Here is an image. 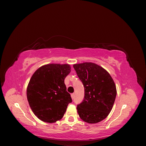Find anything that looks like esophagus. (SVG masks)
<instances>
[{"mask_svg": "<svg viewBox=\"0 0 146 146\" xmlns=\"http://www.w3.org/2000/svg\"><path fill=\"white\" fill-rule=\"evenodd\" d=\"M74 96H75V94H74V93H72V94H71V98H72V99H74Z\"/></svg>", "mask_w": 146, "mask_h": 146, "instance_id": "1", "label": "esophagus"}]
</instances>
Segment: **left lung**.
<instances>
[{
    "instance_id": "1",
    "label": "left lung",
    "mask_w": 146,
    "mask_h": 146,
    "mask_svg": "<svg viewBox=\"0 0 146 146\" xmlns=\"http://www.w3.org/2000/svg\"><path fill=\"white\" fill-rule=\"evenodd\" d=\"M73 67L85 88V96L77 109L86 122L104 120L111 111L116 96V88L110 74L92 63L76 64Z\"/></svg>"
}]
</instances>
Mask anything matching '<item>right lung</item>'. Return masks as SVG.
Listing matches in <instances>:
<instances>
[{
	"label": "right lung",
	"instance_id": "right-lung-1",
	"mask_svg": "<svg viewBox=\"0 0 146 146\" xmlns=\"http://www.w3.org/2000/svg\"><path fill=\"white\" fill-rule=\"evenodd\" d=\"M70 72L69 64H50L41 66L31 77L27 97L33 113L40 120L52 123L62 118L72 102L64 84Z\"/></svg>",
	"mask_w": 146,
	"mask_h": 146
}]
</instances>
